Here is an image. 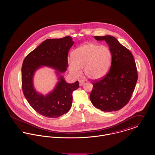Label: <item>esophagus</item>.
I'll use <instances>...</instances> for the list:
<instances>
[{"instance_id":"esophagus-1","label":"esophagus","mask_w":155,"mask_h":155,"mask_svg":"<svg viewBox=\"0 0 155 155\" xmlns=\"http://www.w3.org/2000/svg\"><path fill=\"white\" fill-rule=\"evenodd\" d=\"M84 84H85V82L84 81H82V80H80L79 81V86L81 87V86L84 85Z\"/></svg>"}]
</instances>
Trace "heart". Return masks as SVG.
I'll return each mask as SVG.
<instances>
[{"label":"heart","instance_id":"b5f03b06","mask_svg":"<svg viewBox=\"0 0 155 155\" xmlns=\"http://www.w3.org/2000/svg\"><path fill=\"white\" fill-rule=\"evenodd\" d=\"M73 58L68 59L70 72L74 76L84 74L91 79L98 80L104 78L110 68L112 54L110 49L94 43H87L75 49Z\"/></svg>","mask_w":155,"mask_h":155}]
</instances>
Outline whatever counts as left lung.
Here are the masks:
<instances>
[{
    "label": "left lung",
    "instance_id": "obj_1",
    "mask_svg": "<svg viewBox=\"0 0 155 155\" xmlns=\"http://www.w3.org/2000/svg\"><path fill=\"white\" fill-rule=\"evenodd\" d=\"M105 41L110 48L112 60L110 70L103 78L94 80L89 98L92 104L103 111L121 109L130 100L138 79L131 52L113 36H94Z\"/></svg>",
    "mask_w": 155,
    "mask_h": 155
}]
</instances>
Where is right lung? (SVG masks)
Masks as SVG:
<instances>
[{
	"instance_id": "add662e5",
	"label": "right lung",
	"mask_w": 155,
	"mask_h": 155,
	"mask_svg": "<svg viewBox=\"0 0 155 155\" xmlns=\"http://www.w3.org/2000/svg\"><path fill=\"white\" fill-rule=\"evenodd\" d=\"M74 42L70 36L49 39L44 41L24 58L21 68L23 94L31 107L41 115L50 118L58 117L70 109L72 92L79 88V82L67 84L63 76L54 90L44 96L33 88L35 71L42 66L51 67L63 73L68 67V53ZM58 73L60 74V73Z\"/></svg>"
}]
</instances>
